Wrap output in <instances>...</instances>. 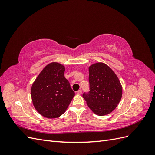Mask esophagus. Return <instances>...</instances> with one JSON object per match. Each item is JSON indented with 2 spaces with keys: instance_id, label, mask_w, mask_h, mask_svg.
Here are the masks:
<instances>
[{
  "instance_id": "esophagus-1",
  "label": "esophagus",
  "mask_w": 155,
  "mask_h": 155,
  "mask_svg": "<svg viewBox=\"0 0 155 155\" xmlns=\"http://www.w3.org/2000/svg\"><path fill=\"white\" fill-rule=\"evenodd\" d=\"M77 94H79V95L81 94H82V91L81 90V89H80V90H79V91L77 92Z\"/></svg>"
}]
</instances>
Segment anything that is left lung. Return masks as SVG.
<instances>
[{
	"label": "left lung",
	"instance_id": "1",
	"mask_svg": "<svg viewBox=\"0 0 155 155\" xmlns=\"http://www.w3.org/2000/svg\"><path fill=\"white\" fill-rule=\"evenodd\" d=\"M90 91L83 97L91 110L98 116L110 114L118 106L122 96L118 78L108 65L96 63L88 67Z\"/></svg>",
	"mask_w": 155,
	"mask_h": 155
}]
</instances>
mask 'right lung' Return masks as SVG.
I'll list each match as a JSON object with an SVG mask.
<instances>
[{"mask_svg":"<svg viewBox=\"0 0 155 155\" xmlns=\"http://www.w3.org/2000/svg\"><path fill=\"white\" fill-rule=\"evenodd\" d=\"M65 68L59 63H51L43 69L31 88L35 109L46 118H57L66 111L75 96L67 79Z\"/></svg>","mask_w":155,"mask_h":155,"instance_id":"1","label":"right lung"}]
</instances>
